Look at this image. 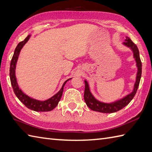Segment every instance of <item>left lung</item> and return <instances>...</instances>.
<instances>
[{"mask_svg": "<svg viewBox=\"0 0 152 152\" xmlns=\"http://www.w3.org/2000/svg\"><path fill=\"white\" fill-rule=\"evenodd\" d=\"M123 44L125 46H128V47H129L132 50L133 56H134V58L136 60V62H137V66L138 67L137 79H136L133 91L131 94L126 96L125 97L119 100H117L115 102H112V103L110 104L104 103V102L98 101L93 96V95L92 94L91 91H90L88 82L86 80H85V88L84 99L86 104L92 110L106 113L116 112V111H119L120 110L123 109V107H125L126 106H127L132 100V98L134 97L136 93H137L139 84H140V80L142 75V62L140 58V55H139V50L137 46L131 41V39L128 38V37H126V39L123 42Z\"/></svg>", "mask_w": 152, "mask_h": 152, "instance_id": "obj_1", "label": "left lung"}]
</instances>
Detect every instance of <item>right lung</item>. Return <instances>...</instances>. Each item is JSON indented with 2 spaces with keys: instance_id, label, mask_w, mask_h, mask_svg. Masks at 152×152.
Instances as JSON below:
<instances>
[{
  "instance_id": "right-lung-1",
  "label": "right lung",
  "mask_w": 152,
  "mask_h": 152,
  "mask_svg": "<svg viewBox=\"0 0 152 152\" xmlns=\"http://www.w3.org/2000/svg\"><path fill=\"white\" fill-rule=\"evenodd\" d=\"M31 35H28L23 41L20 42L19 44L17 45L16 48H15L14 50V55L11 60L10 67V77L11 85L12 86V88L14 90V92L15 96H16L18 99H19L20 102H22L27 108L35 111H49L54 109V108L58 106V102L60 100L61 96H62L64 86L67 80H69V79L64 82L62 87H61V88L60 90V91H59L58 93L56 94L50 98H49L48 100L45 101L37 100L35 99L30 98L28 96L25 94L23 92L21 91V89L18 85L16 78H15V65H16L21 49L23 48V46L25 45V44L28 41Z\"/></svg>"
}]
</instances>
